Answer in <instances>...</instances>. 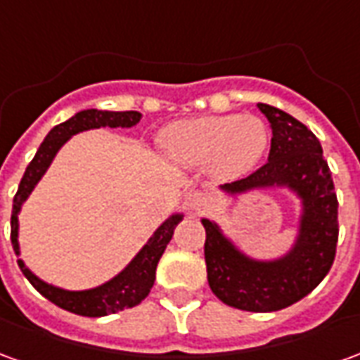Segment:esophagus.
Listing matches in <instances>:
<instances>
[{"label": "esophagus", "instance_id": "obj_1", "mask_svg": "<svg viewBox=\"0 0 360 360\" xmlns=\"http://www.w3.org/2000/svg\"><path fill=\"white\" fill-rule=\"evenodd\" d=\"M187 206L193 214H200L206 208H210V198L204 193H191L187 198Z\"/></svg>", "mask_w": 360, "mask_h": 360}]
</instances>
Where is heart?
<instances>
[{"label": "heart", "mask_w": 360, "mask_h": 360, "mask_svg": "<svg viewBox=\"0 0 360 360\" xmlns=\"http://www.w3.org/2000/svg\"><path fill=\"white\" fill-rule=\"evenodd\" d=\"M160 142L177 164L212 165L221 177H237L264 156L268 129L255 115H208L165 127Z\"/></svg>", "instance_id": "1"}]
</instances>
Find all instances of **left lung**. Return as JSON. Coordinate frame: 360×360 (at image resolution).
<instances>
[{"label":"left lung","mask_w":360,"mask_h":360,"mask_svg":"<svg viewBox=\"0 0 360 360\" xmlns=\"http://www.w3.org/2000/svg\"><path fill=\"white\" fill-rule=\"evenodd\" d=\"M271 127L270 156L245 179L224 185L229 193L287 185L302 200L301 231L295 249L274 262L250 260L221 235L216 224L202 219L206 229L204 258L212 293L233 309L274 312L314 289L335 260L338 196L332 172L314 133L285 111L258 103Z\"/></svg>","instance_id":"1"}]
</instances>
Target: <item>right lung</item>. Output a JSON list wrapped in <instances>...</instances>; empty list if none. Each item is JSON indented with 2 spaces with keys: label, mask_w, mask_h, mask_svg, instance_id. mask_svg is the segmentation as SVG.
Instances as JSON below:
<instances>
[{
  "label": "right lung",
  "mask_w": 360,
  "mask_h": 360,
  "mask_svg": "<svg viewBox=\"0 0 360 360\" xmlns=\"http://www.w3.org/2000/svg\"><path fill=\"white\" fill-rule=\"evenodd\" d=\"M141 121V113L139 111H102V110H84L79 111L77 115L67 119L65 123L56 125L51 129L48 136L44 139L40 148L32 158V162L27 165V172L20 179V185L17 188V195L13 198V214H11V243L13 249L19 252V210L20 204L27 200L30 191L34 188L38 179L42 177L44 172L48 169L51 160L56 156V152L61 148V144L71 136V134L81 133L86 129H98V127H133ZM183 216H172L162 224L156 233L150 237V241L144 245V249L136 255L131 264L127 266L125 270L119 274L117 278H113L108 283L89 289V291H65V289H58V287L44 283L42 279H38L28 270L27 266L19 262L20 271L25 274V278L34 285L36 291L58 304L59 309H65L75 314L81 316H108V314H115L119 310L133 309L139 302H142L148 297L150 289L154 285L156 279V266L160 258L164 255L167 243L172 241L175 226L179 224Z\"/></svg>",
  "instance_id": "right-lung-1"
}]
</instances>
